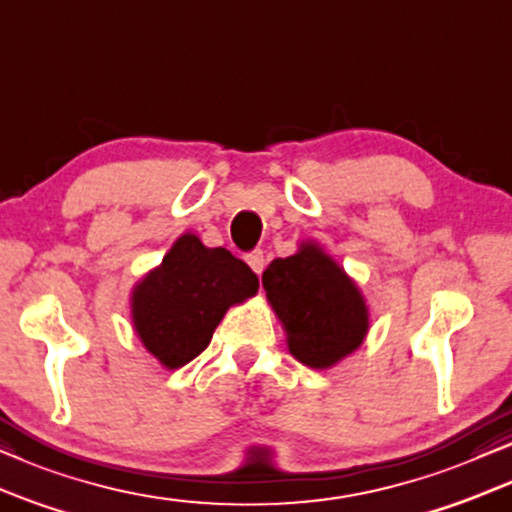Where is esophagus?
Here are the masks:
<instances>
[{"mask_svg":"<svg viewBox=\"0 0 512 512\" xmlns=\"http://www.w3.org/2000/svg\"><path fill=\"white\" fill-rule=\"evenodd\" d=\"M245 262L250 264V269L255 271L257 276H260L262 271H264V267H267V260H264V252L262 250H252L250 255H245Z\"/></svg>","mask_w":512,"mask_h":512,"instance_id":"esophagus-1","label":"esophagus"}]
</instances>
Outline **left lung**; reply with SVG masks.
I'll return each mask as SVG.
<instances>
[{"instance_id":"obj_1","label":"left lung","mask_w":512,"mask_h":512,"mask_svg":"<svg viewBox=\"0 0 512 512\" xmlns=\"http://www.w3.org/2000/svg\"><path fill=\"white\" fill-rule=\"evenodd\" d=\"M262 285L290 353L313 370L337 365L370 330L363 292L318 243L306 241L295 255L271 262Z\"/></svg>"}]
</instances>
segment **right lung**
<instances>
[{
    "label": "right lung",
    "instance_id": "right-lung-1",
    "mask_svg": "<svg viewBox=\"0 0 512 512\" xmlns=\"http://www.w3.org/2000/svg\"><path fill=\"white\" fill-rule=\"evenodd\" d=\"M257 288L260 281L243 260L182 234L159 267L133 288V327L163 367L177 370L206 349L229 306Z\"/></svg>",
    "mask_w": 512,
    "mask_h": 512
}]
</instances>
